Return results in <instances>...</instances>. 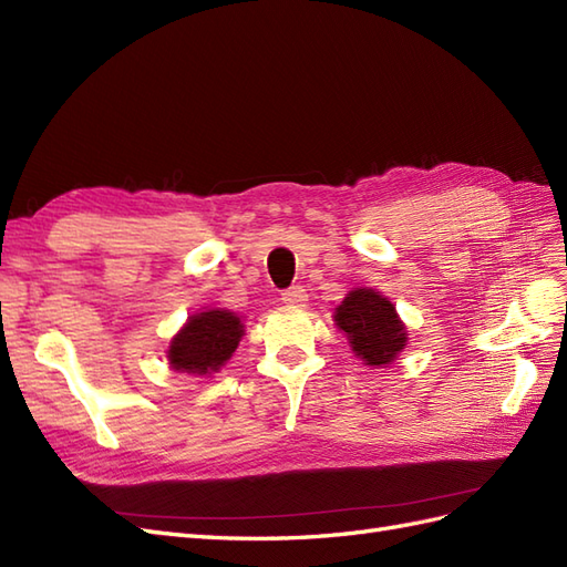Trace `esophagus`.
I'll return each instance as SVG.
<instances>
[{"mask_svg": "<svg viewBox=\"0 0 567 567\" xmlns=\"http://www.w3.org/2000/svg\"><path fill=\"white\" fill-rule=\"evenodd\" d=\"M282 301L289 303V307H303V303H307V289H303L301 285L287 287L282 292Z\"/></svg>", "mask_w": 567, "mask_h": 567, "instance_id": "esophagus-1", "label": "esophagus"}]
</instances>
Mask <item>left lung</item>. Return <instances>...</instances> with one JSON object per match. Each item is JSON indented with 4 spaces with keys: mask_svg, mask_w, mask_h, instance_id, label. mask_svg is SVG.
Masks as SVG:
<instances>
[{
    "mask_svg": "<svg viewBox=\"0 0 567 567\" xmlns=\"http://www.w3.org/2000/svg\"><path fill=\"white\" fill-rule=\"evenodd\" d=\"M336 323L344 330L357 357L371 367L390 364L408 342V330L395 307L373 289H352L336 309Z\"/></svg>",
    "mask_w": 567,
    "mask_h": 567,
    "instance_id": "left-lung-1",
    "label": "left lung"
}]
</instances>
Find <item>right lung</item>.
<instances>
[{
    "label": "right lung",
    "mask_w": 567,
    "mask_h": 567,
    "mask_svg": "<svg viewBox=\"0 0 567 567\" xmlns=\"http://www.w3.org/2000/svg\"><path fill=\"white\" fill-rule=\"evenodd\" d=\"M244 326L229 311H203L188 318L169 344V364L186 373H213L237 350Z\"/></svg>",
    "instance_id": "1"
}]
</instances>
